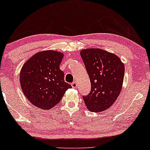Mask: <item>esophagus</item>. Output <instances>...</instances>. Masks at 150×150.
I'll return each instance as SVG.
<instances>
[{
  "label": "esophagus",
  "mask_w": 150,
  "mask_h": 150,
  "mask_svg": "<svg viewBox=\"0 0 150 150\" xmlns=\"http://www.w3.org/2000/svg\"><path fill=\"white\" fill-rule=\"evenodd\" d=\"M71 87H73V88H76V87H77V83H76V82H73L72 83H71Z\"/></svg>",
  "instance_id": "34e87169"
}]
</instances>
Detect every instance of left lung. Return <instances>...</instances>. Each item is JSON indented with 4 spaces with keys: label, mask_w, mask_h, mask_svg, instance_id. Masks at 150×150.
<instances>
[{
    "label": "left lung",
    "mask_w": 150,
    "mask_h": 150,
    "mask_svg": "<svg viewBox=\"0 0 150 150\" xmlns=\"http://www.w3.org/2000/svg\"><path fill=\"white\" fill-rule=\"evenodd\" d=\"M81 56L91 81V91L83 96L87 109L100 112L109 109L120 94L125 67L119 57L101 49H86Z\"/></svg>",
    "instance_id": "left-lung-1"
}]
</instances>
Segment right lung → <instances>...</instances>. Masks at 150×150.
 <instances>
[{
  "mask_svg": "<svg viewBox=\"0 0 150 150\" xmlns=\"http://www.w3.org/2000/svg\"><path fill=\"white\" fill-rule=\"evenodd\" d=\"M63 54L54 50L40 52L23 65L20 83L25 96L31 103L42 110L57 105L71 86L64 81L60 69Z\"/></svg>",
  "mask_w": 150,
  "mask_h": 150,
  "instance_id": "obj_1",
  "label": "right lung"
}]
</instances>
